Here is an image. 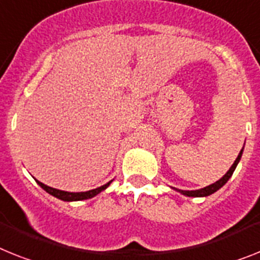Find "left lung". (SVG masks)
Listing matches in <instances>:
<instances>
[{"label": "left lung", "instance_id": "1", "mask_svg": "<svg viewBox=\"0 0 260 260\" xmlns=\"http://www.w3.org/2000/svg\"><path fill=\"white\" fill-rule=\"evenodd\" d=\"M242 153H243V148H242V150L239 152V154H238L237 160L234 161V164L231 165V168L228 171V173L224 174L223 177L221 178V180H218L217 182H214V184L209 185V186L204 187V189H198V190H178V189H176L177 191H180V193H182L184 196H187V197H206V196H210V194L215 193L217 190H219L222 186H223L226 182L229 181V178L233 176V173H234L235 168H237L238 162H239V160H241L242 157Z\"/></svg>", "mask_w": 260, "mask_h": 260}]
</instances>
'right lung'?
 <instances>
[{"mask_svg": "<svg viewBox=\"0 0 260 260\" xmlns=\"http://www.w3.org/2000/svg\"><path fill=\"white\" fill-rule=\"evenodd\" d=\"M36 181H37V184H38L39 186L42 187L43 190H46L49 194H51V196H54V197L59 198V200L67 201V202H70V201L88 200V198L95 197L96 194H99L100 191H103L104 189H107V187L110 186V184H111V182H112V181H110V182H107V184L103 185V186L96 187V189H92V190L80 191V193H70V191H63V190H59V189H54V187L47 186V185L42 184V182H39L38 180H36Z\"/></svg>", "mask_w": 260, "mask_h": 260, "instance_id": "obj_1", "label": "right lung"}]
</instances>
